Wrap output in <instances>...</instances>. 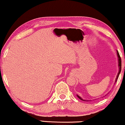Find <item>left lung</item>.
Masks as SVG:
<instances>
[{"label":"left lung","mask_w":125,"mask_h":125,"mask_svg":"<svg viewBox=\"0 0 125 125\" xmlns=\"http://www.w3.org/2000/svg\"><path fill=\"white\" fill-rule=\"evenodd\" d=\"M117 56H118V60H119V72H118V73H117V77H116V81H115V82H116L117 81V78H118V77H119V74H120V72H121V66H122V62H121V58H120V55H119V52H118V51L117 52ZM77 97H79V98L81 100H84V101H85V100H83V99H82L81 98V97L80 96H79L78 95H77Z\"/></svg>","instance_id":"1"}]
</instances>
